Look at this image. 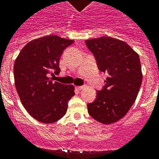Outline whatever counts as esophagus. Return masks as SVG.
I'll list each match as a JSON object with an SVG mask.
<instances>
[{
    "label": "esophagus",
    "mask_w": 159,
    "mask_h": 159,
    "mask_svg": "<svg viewBox=\"0 0 159 159\" xmlns=\"http://www.w3.org/2000/svg\"><path fill=\"white\" fill-rule=\"evenodd\" d=\"M84 86H76V89H78V90H81V89H83Z\"/></svg>",
    "instance_id": "esophagus-1"
}]
</instances>
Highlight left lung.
I'll use <instances>...</instances> for the list:
<instances>
[{
  "mask_svg": "<svg viewBox=\"0 0 159 159\" xmlns=\"http://www.w3.org/2000/svg\"><path fill=\"white\" fill-rule=\"evenodd\" d=\"M98 70L108 75L93 102L87 105L89 115L102 124L122 118L134 103L143 74L139 56L128 44L110 37L86 40Z\"/></svg>",
  "mask_w": 159,
  "mask_h": 159,
  "instance_id": "left-lung-1",
  "label": "left lung"
}]
</instances>
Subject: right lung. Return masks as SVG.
Here are the masks:
<instances>
[{
    "label": "right lung",
    "mask_w": 159,
    "mask_h": 159,
    "mask_svg": "<svg viewBox=\"0 0 159 159\" xmlns=\"http://www.w3.org/2000/svg\"><path fill=\"white\" fill-rule=\"evenodd\" d=\"M74 41L56 35L45 36L26 44L13 66L15 86L22 105L34 119L53 123L66 114L74 86L49 78L59 74V60Z\"/></svg>",
    "instance_id": "obj_1"
}]
</instances>
